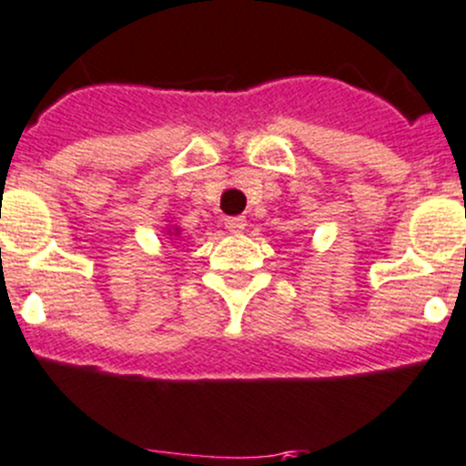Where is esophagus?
<instances>
[{
	"label": "esophagus",
	"instance_id": "1",
	"mask_svg": "<svg viewBox=\"0 0 466 466\" xmlns=\"http://www.w3.org/2000/svg\"><path fill=\"white\" fill-rule=\"evenodd\" d=\"M225 228L232 234H241L243 229H246V218H243V216H228V218H225Z\"/></svg>",
	"mask_w": 466,
	"mask_h": 466
}]
</instances>
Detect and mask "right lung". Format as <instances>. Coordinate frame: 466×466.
Returning <instances> with one entry per match:
<instances>
[{"instance_id": "add662e5", "label": "right lung", "mask_w": 466, "mask_h": 466, "mask_svg": "<svg viewBox=\"0 0 466 466\" xmlns=\"http://www.w3.org/2000/svg\"><path fill=\"white\" fill-rule=\"evenodd\" d=\"M168 234H176V237H177V234H180V228H173V229H168Z\"/></svg>"}]
</instances>
